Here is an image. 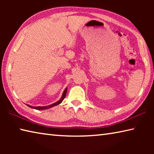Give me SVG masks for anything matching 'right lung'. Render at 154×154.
Here are the masks:
<instances>
[{
    "instance_id": "add662e5",
    "label": "right lung",
    "mask_w": 154,
    "mask_h": 154,
    "mask_svg": "<svg viewBox=\"0 0 154 154\" xmlns=\"http://www.w3.org/2000/svg\"><path fill=\"white\" fill-rule=\"evenodd\" d=\"M66 92H67V88H66V89L64 90V91L63 92V94H62V96L61 98L60 99V100L58 101V102H56L55 103L52 104V105H48V106H30L29 105H28V106H29V107H30V108H32V109H37V110H44V109H48L49 108L53 107V106H55L56 105H59V104H60L62 102V100H63L64 99L65 96H66Z\"/></svg>"
}]
</instances>
